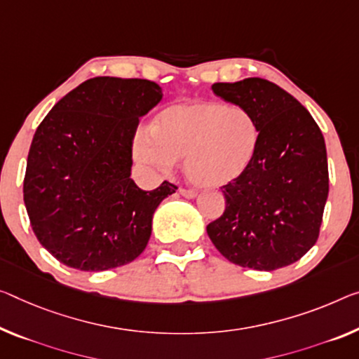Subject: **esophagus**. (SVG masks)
<instances>
[{
	"instance_id": "obj_1",
	"label": "esophagus",
	"mask_w": 359,
	"mask_h": 359,
	"mask_svg": "<svg viewBox=\"0 0 359 359\" xmlns=\"http://www.w3.org/2000/svg\"><path fill=\"white\" fill-rule=\"evenodd\" d=\"M180 194L186 197V198H196L197 197V192L194 189H186V187H181Z\"/></svg>"
}]
</instances>
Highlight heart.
<instances>
[{
  "instance_id": "b5f03b06",
  "label": "heart",
  "mask_w": 359,
  "mask_h": 359,
  "mask_svg": "<svg viewBox=\"0 0 359 359\" xmlns=\"http://www.w3.org/2000/svg\"><path fill=\"white\" fill-rule=\"evenodd\" d=\"M260 144L262 126L252 110L198 101L161 110L151 125V136L136 137L135 152L142 163L161 172L183 158L192 183L223 187L250 168Z\"/></svg>"
}]
</instances>
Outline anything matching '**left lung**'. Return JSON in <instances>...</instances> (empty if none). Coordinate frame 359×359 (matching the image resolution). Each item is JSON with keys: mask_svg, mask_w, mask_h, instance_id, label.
Wrapping results in <instances>:
<instances>
[{"mask_svg": "<svg viewBox=\"0 0 359 359\" xmlns=\"http://www.w3.org/2000/svg\"><path fill=\"white\" fill-rule=\"evenodd\" d=\"M212 90L252 110L262 144L250 168L223 186L226 208L207 234L239 266L273 271L295 263L316 244L329 194L321 130L294 96L268 80L215 83Z\"/></svg>", "mask_w": 359, "mask_h": 359, "instance_id": "left-lung-1", "label": "left lung"}]
</instances>
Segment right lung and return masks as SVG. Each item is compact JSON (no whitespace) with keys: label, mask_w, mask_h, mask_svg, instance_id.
<instances>
[{"label":"right lung","mask_w":359,"mask_h":359,"mask_svg":"<svg viewBox=\"0 0 359 359\" xmlns=\"http://www.w3.org/2000/svg\"><path fill=\"white\" fill-rule=\"evenodd\" d=\"M141 79L96 76L51 109L33 136L24 202L33 233L60 263L106 271L146 249L152 217L178 189L142 191L131 176L140 118L162 99Z\"/></svg>","instance_id":"add662e5"}]
</instances>
